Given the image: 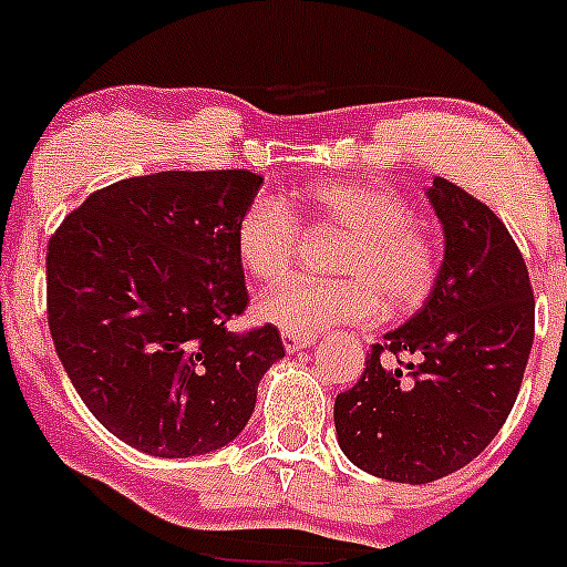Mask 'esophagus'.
<instances>
[{
	"label": "esophagus",
	"instance_id": "obj_1",
	"mask_svg": "<svg viewBox=\"0 0 567 567\" xmlns=\"http://www.w3.org/2000/svg\"><path fill=\"white\" fill-rule=\"evenodd\" d=\"M284 348H287L289 354H292V351H300V348H309V346H315V340H318V337H303V334H292V331H284Z\"/></svg>",
	"mask_w": 567,
	"mask_h": 567
}]
</instances>
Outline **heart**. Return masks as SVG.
<instances>
[{"label":"heart","instance_id":"b5f03b06","mask_svg":"<svg viewBox=\"0 0 567 567\" xmlns=\"http://www.w3.org/2000/svg\"><path fill=\"white\" fill-rule=\"evenodd\" d=\"M311 225L346 233L334 272L342 280L300 278L258 303V315L280 331L315 337L337 326H362L413 311L439 280V247L415 225L413 205L382 182H320L295 194ZM300 230L278 202L256 199L236 221V256L258 284L287 278Z\"/></svg>","mask_w":567,"mask_h":567}]
</instances>
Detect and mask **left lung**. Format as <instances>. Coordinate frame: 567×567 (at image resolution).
I'll return each mask as SVG.
<instances>
[{
    "mask_svg": "<svg viewBox=\"0 0 567 567\" xmlns=\"http://www.w3.org/2000/svg\"><path fill=\"white\" fill-rule=\"evenodd\" d=\"M427 199L444 230L433 292L371 348L357 385L334 402L348 461L396 484H430L484 453L512 413L534 342V292L506 225L444 176Z\"/></svg>",
    "mask_w": 567,
    "mask_h": 567,
    "instance_id": "obj_1",
    "label": "left lung"
}]
</instances>
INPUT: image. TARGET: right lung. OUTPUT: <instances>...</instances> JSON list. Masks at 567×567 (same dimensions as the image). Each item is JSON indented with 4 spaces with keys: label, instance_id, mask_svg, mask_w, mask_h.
<instances>
[{
    "label": "right lung",
    "instance_id": "1",
    "mask_svg": "<svg viewBox=\"0 0 567 567\" xmlns=\"http://www.w3.org/2000/svg\"><path fill=\"white\" fill-rule=\"evenodd\" d=\"M264 176L159 171L95 190L47 247V323L78 396L140 453L190 458L230 444L284 357L247 306L236 221Z\"/></svg>",
    "mask_w": 567,
    "mask_h": 567
}]
</instances>
